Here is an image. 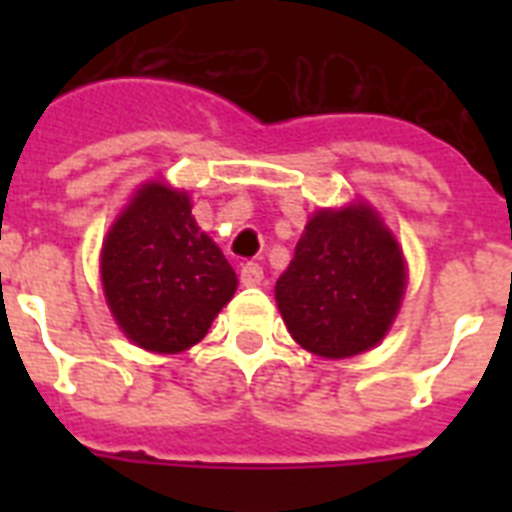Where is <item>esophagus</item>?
<instances>
[{
	"instance_id": "34e87169",
	"label": "esophagus",
	"mask_w": 512,
	"mask_h": 512,
	"mask_svg": "<svg viewBox=\"0 0 512 512\" xmlns=\"http://www.w3.org/2000/svg\"><path fill=\"white\" fill-rule=\"evenodd\" d=\"M263 281V268L257 263H244L241 265V284L244 287H257Z\"/></svg>"
}]
</instances>
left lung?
<instances>
[{"instance_id": "8db88e82", "label": "left lung", "mask_w": 512, "mask_h": 512, "mask_svg": "<svg viewBox=\"0 0 512 512\" xmlns=\"http://www.w3.org/2000/svg\"><path fill=\"white\" fill-rule=\"evenodd\" d=\"M404 295V257L372 209L319 212L276 281L284 324L324 358L364 353L385 337Z\"/></svg>"}]
</instances>
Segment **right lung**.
Here are the masks:
<instances>
[{
	"instance_id": "right-lung-1",
	"label": "right lung",
	"mask_w": 512,
	"mask_h": 512,
	"mask_svg": "<svg viewBox=\"0 0 512 512\" xmlns=\"http://www.w3.org/2000/svg\"><path fill=\"white\" fill-rule=\"evenodd\" d=\"M114 319L135 345L180 353L207 335L236 292V273L199 231L191 201L148 183L116 220L100 257Z\"/></svg>"
}]
</instances>
